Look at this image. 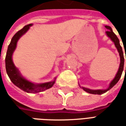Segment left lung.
<instances>
[{
    "label": "left lung",
    "instance_id": "obj_1",
    "mask_svg": "<svg viewBox=\"0 0 126 126\" xmlns=\"http://www.w3.org/2000/svg\"><path fill=\"white\" fill-rule=\"evenodd\" d=\"M105 28L108 30L106 32V33L107 35L111 39V40L113 42L114 44L115 45V47L117 48V50L119 52V56H120V65H119V70L117 73L116 76L115 77L112 82H111V84L109 85V87L107 89V90H90V89H88V88H86L82 87V89L84 90H85L86 92L90 93V94H103V93L107 92L109 90H110L111 88L113 87L118 82V81L120 79V78L122 76V72H123V70H124V53H123V50H122V48L121 47V45L119 44V40L118 38L117 37V36L114 33V32L112 30V29L110 26H106Z\"/></svg>",
    "mask_w": 126,
    "mask_h": 126
}]
</instances>
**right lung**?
Masks as SVG:
<instances>
[{"instance_id": "add662e5", "label": "right lung", "mask_w": 126, "mask_h": 126, "mask_svg": "<svg viewBox=\"0 0 126 126\" xmlns=\"http://www.w3.org/2000/svg\"><path fill=\"white\" fill-rule=\"evenodd\" d=\"M31 26L32 24H29L24 26L23 28L19 31H18L13 36L7 49V55L5 58V67H6L7 75L9 76L11 82L16 86H17L18 88H19L20 89L23 90L26 93H38L40 92H43L44 90L52 87L55 84V80L52 82L44 83L41 84H34L21 76L18 69L15 67L12 60V55L16 48L17 40L21 36L28 30Z\"/></svg>"}]
</instances>
